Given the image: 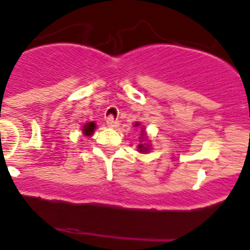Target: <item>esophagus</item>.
<instances>
[{
	"label": "esophagus",
	"mask_w": 250,
	"mask_h": 250,
	"mask_svg": "<svg viewBox=\"0 0 250 250\" xmlns=\"http://www.w3.org/2000/svg\"><path fill=\"white\" fill-rule=\"evenodd\" d=\"M106 123H107V127L109 128H116L118 125V122L116 120H113L112 117H108L106 120Z\"/></svg>",
	"instance_id": "esophagus-1"
}]
</instances>
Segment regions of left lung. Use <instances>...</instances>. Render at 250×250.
Here are the masks:
<instances>
[{
  "instance_id": "8db88e82",
  "label": "left lung",
  "mask_w": 250,
  "mask_h": 250,
  "mask_svg": "<svg viewBox=\"0 0 250 250\" xmlns=\"http://www.w3.org/2000/svg\"><path fill=\"white\" fill-rule=\"evenodd\" d=\"M134 127H141V122L134 123ZM139 144H138V151L139 153H149L151 149L150 139L146 136V130L144 127H141V134H139Z\"/></svg>"
}]
</instances>
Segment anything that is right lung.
I'll use <instances>...</instances> for the list:
<instances>
[{"label":"right lung","mask_w":250,"mask_h":250,"mask_svg":"<svg viewBox=\"0 0 250 250\" xmlns=\"http://www.w3.org/2000/svg\"><path fill=\"white\" fill-rule=\"evenodd\" d=\"M96 129V123L95 122H87L86 125H83V134L85 137H91Z\"/></svg>","instance_id":"add662e5"}]
</instances>
